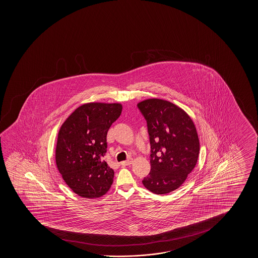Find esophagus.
Returning <instances> with one entry per match:
<instances>
[{
  "label": "esophagus",
  "mask_w": 258,
  "mask_h": 258,
  "mask_svg": "<svg viewBox=\"0 0 258 258\" xmlns=\"http://www.w3.org/2000/svg\"><path fill=\"white\" fill-rule=\"evenodd\" d=\"M132 163H133V159H132V158H130V159H127V160L120 162V165L123 166H130V165H131Z\"/></svg>",
  "instance_id": "obj_1"
}]
</instances>
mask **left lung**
<instances>
[{"label":"left lung","mask_w":258,"mask_h":258,"mask_svg":"<svg viewBox=\"0 0 258 258\" xmlns=\"http://www.w3.org/2000/svg\"><path fill=\"white\" fill-rule=\"evenodd\" d=\"M138 107L147 122L151 144V172L142 182L154 194H167L180 187L197 165V128L184 110L164 99H146Z\"/></svg>","instance_id":"obj_1"}]
</instances>
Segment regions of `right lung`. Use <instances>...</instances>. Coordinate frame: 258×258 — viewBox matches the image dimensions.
Returning a JSON list of instances; mask_svg holds the SVG:
<instances>
[{
  "label": "right lung",
  "instance_id": "obj_1",
  "mask_svg": "<svg viewBox=\"0 0 258 258\" xmlns=\"http://www.w3.org/2000/svg\"><path fill=\"white\" fill-rule=\"evenodd\" d=\"M121 110L119 103H87L75 110L60 127L55 149L57 168L79 197L100 198L113 183L114 172L103 157L107 131Z\"/></svg>",
  "mask_w": 258,
  "mask_h": 258
}]
</instances>
